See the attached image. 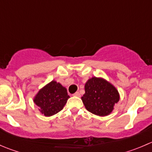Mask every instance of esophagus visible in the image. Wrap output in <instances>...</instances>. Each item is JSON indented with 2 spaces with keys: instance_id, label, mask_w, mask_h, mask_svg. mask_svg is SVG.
<instances>
[{
  "instance_id": "obj_1",
  "label": "esophagus",
  "mask_w": 152,
  "mask_h": 152,
  "mask_svg": "<svg viewBox=\"0 0 152 152\" xmlns=\"http://www.w3.org/2000/svg\"><path fill=\"white\" fill-rule=\"evenodd\" d=\"M73 96H77V97H79V96H80V93H79V92H76V93H75L74 94H73Z\"/></svg>"
}]
</instances>
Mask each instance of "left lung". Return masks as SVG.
<instances>
[{"label": "left lung", "instance_id": "1", "mask_svg": "<svg viewBox=\"0 0 152 152\" xmlns=\"http://www.w3.org/2000/svg\"><path fill=\"white\" fill-rule=\"evenodd\" d=\"M85 90L82 102L86 109L96 115L106 116L111 113L115 104L119 101L115 87L103 79L93 77L89 79Z\"/></svg>", "mask_w": 152, "mask_h": 152}]
</instances>
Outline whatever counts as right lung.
<instances>
[{"mask_svg":"<svg viewBox=\"0 0 152 152\" xmlns=\"http://www.w3.org/2000/svg\"><path fill=\"white\" fill-rule=\"evenodd\" d=\"M69 98L66 88L52 81L38 92L34 102L39 107L42 114L51 116L63 109Z\"/></svg>","mask_w":152,"mask_h":152,"instance_id":"1","label":"right lung"}]
</instances>
